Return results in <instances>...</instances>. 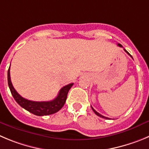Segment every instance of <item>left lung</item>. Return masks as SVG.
<instances>
[{
    "label": "left lung",
    "instance_id": "8db88e82",
    "mask_svg": "<svg viewBox=\"0 0 149 149\" xmlns=\"http://www.w3.org/2000/svg\"><path fill=\"white\" fill-rule=\"evenodd\" d=\"M118 46H119V47H123V46H122V45H120V44H118ZM124 51H126V53H127V54H129V55H130V54H129V52H128V51H126V49H124ZM130 56H131V57H132V56H131V55H130ZM92 109H93V112H95V115H98V116L101 117V118H105V119H109V118H107V117H105V116H103V115H101V114H100V113H98V112H96V111H95V109H93V107H92Z\"/></svg>",
    "mask_w": 149,
    "mask_h": 149
}]
</instances>
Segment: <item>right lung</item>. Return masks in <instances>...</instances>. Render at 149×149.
<instances>
[{"instance_id":"1","label":"right lung","mask_w":149,"mask_h":149,"mask_svg":"<svg viewBox=\"0 0 149 149\" xmlns=\"http://www.w3.org/2000/svg\"><path fill=\"white\" fill-rule=\"evenodd\" d=\"M8 84L10 89L11 93L14 97L16 102L20 105L21 107L24 108L31 113L34 114L38 116L43 115H52V114L57 112L60 110L64 106L68 96V91L70 90L73 83L69 84L68 85L62 87L59 92V94L54 100L50 101H33L27 100L23 98L20 95L18 94L17 92L14 88L13 85L11 81L10 78V67L8 70Z\"/></svg>"}]
</instances>
